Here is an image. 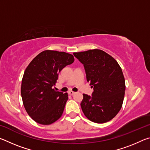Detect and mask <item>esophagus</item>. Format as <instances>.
<instances>
[{
	"label": "esophagus",
	"mask_w": 150,
	"mask_h": 150,
	"mask_svg": "<svg viewBox=\"0 0 150 150\" xmlns=\"http://www.w3.org/2000/svg\"><path fill=\"white\" fill-rule=\"evenodd\" d=\"M68 93H69L70 95H74L75 93L73 92V91H69V92H68Z\"/></svg>",
	"instance_id": "1"
}]
</instances>
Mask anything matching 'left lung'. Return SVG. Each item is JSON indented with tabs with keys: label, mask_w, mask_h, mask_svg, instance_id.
I'll list each match as a JSON object with an SVG mask.
<instances>
[{
	"label": "left lung",
	"mask_w": 150,
	"mask_h": 150,
	"mask_svg": "<svg viewBox=\"0 0 150 150\" xmlns=\"http://www.w3.org/2000/svg\"><path fill=\"white\" fill-rule=\"evenodd\" d=\"M73 55L84 65L87 81L94 91L83 94L81 106L85 116L96 123L110 121L120 110L125 94V79L115 58L103 50L94 49Z\"/></svg>",
	"instance_id": "obj_1"
}]
</instances>
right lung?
I'll return each mask as SVG.
<instances>
[{"label":"right lung","mask_w":150,"mask_h":150,"mask_svg":"<svg viewBox=\"0 0 150 150\" xmlns=\"http://www.w3.org/2000/svg\"><path fill=\"white\" fill-rule=\"evenodd\" d=\"M73 62L71 54L45 50L25 69L21 85L22 102L27 113L37 123L49 125L62 116L68 94L55 91L53 87L61 71Z\"/></svg>","instance_id":"1"}]
</instances>
